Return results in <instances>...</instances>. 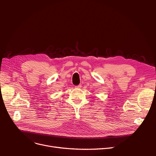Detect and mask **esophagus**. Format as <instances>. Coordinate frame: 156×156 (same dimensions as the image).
Masks as SVG:
<instances>
[{"mask_svg":"<svg viewBox=\"0 0 156 156\" xmlns=\"http://www.w3.org/2000/svg\"><path fill=\"white\" fill-rule=\"evenodd\" d=\"M75 87H76V88H80L81 87V85L80 84V85H76Z\"/></svg>","mask_w":156,"mask_h":156,"instance_id":"obj_1","label":"esophagus"}]
</instances>
